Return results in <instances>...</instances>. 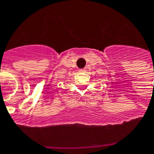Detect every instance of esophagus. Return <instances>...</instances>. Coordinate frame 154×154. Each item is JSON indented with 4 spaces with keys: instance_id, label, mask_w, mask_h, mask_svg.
<instances>
[{
    "instance_id": "obj_1",
    "label": "esophagus",
    "mask_w": 154,
    "mask_h": 154,
    "mask_svg": "<svg viewBox=\"0 0 154 154\" xmlns=\"http://www.w3.org/2000/svg\"><path fill=\"white\" fill-rule=\"evenodd\" d=\"M84 69H79V72H84Z\"/></svg>"
}]
</instances>
